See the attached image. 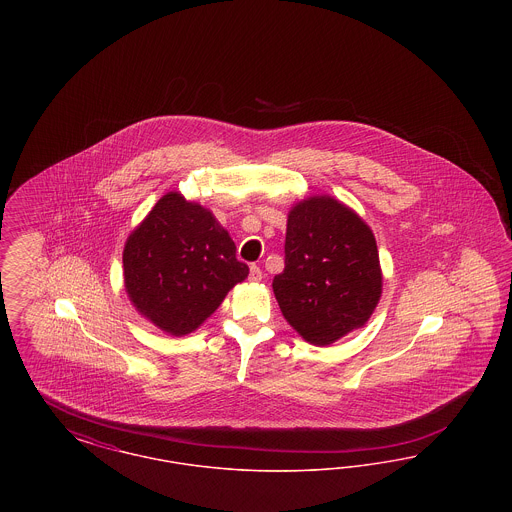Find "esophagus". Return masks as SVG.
Returning a JSON list of instances; mask_svg holds the SVG:
<instances>
[{
  "label": "esophagus",
  "instance_id": "34e87169",
  "mask_svg": "<svg viewBox=\"0 0 512 512\" xmlns=\"http://www.w3.org/2000/svg\"><path fill=\"white\" fill-rule=\"evenodd\" d=\"M249 280L251 282H261L263 280V270L257 267V265H251L249 267Z\"/></svg>",
  "mask_w": 512,
  "mask_h": 512
}]
</instances>
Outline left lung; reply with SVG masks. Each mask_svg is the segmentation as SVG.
I'll return each instance as SVG.
<instances>
[{
    "label": "left lung",
    "mask_w": 512,
    "mask_h": 512,
    "mask_svg": "<svg viewBox=\"0 0 512 512\" xmlns=\"http://www.w3.org/2000/svg\"><path fill=\"white\" fill-rule=\"evenodd\" d=\"M286 267L272 290L293 330L324 347L363 328L382 297L370 226L332 195H311L288 213Z\"/></svg>",
    "instance_id": "left-lung-1"
}]
</instances>
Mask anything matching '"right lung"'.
I'll return each instance as SVG.
<instances>
[{
  "label": "right lung",
  "instance_id": "add662e5",
  "mask_svg": "<svg viewBox=\"0 0 512 512\" xmlns=\"http://www.w3.org/2000/svg\"><path fill=\"white\" fill-rule=\"evenodd\" d=\"M122 267L132 307L171 336L192 334L249 274L228 230L180 192L163 195L130 232Z\"/></svg>",
  "mask_w": 512,
  "mask_h": 512
}]
</instances>
